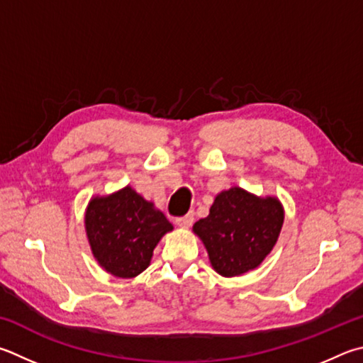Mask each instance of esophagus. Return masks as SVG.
<instances>
[{"instance_id": "34e87169", "label": "esophagus", "mask_w": 363, "mask_h": 363, "mask_svg": "<svg viewBox=\"0 0 363 363\" xmlns=\"http://www.w3.org/2000/svg\"><path fill=\"white\" fill-rule=\"evenodd\" d=\"M176 223H177V225H179V227H182V228L190 227V225H192V223H194V214L189 213V214L182 216V217H177Z\"/></svg>"}]
</instances>
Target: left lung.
Segmentation results:
<instances>
[{
	"instance_id": "8db88e82",
	"label": "left lung",
	"mask_w": 363,
	"mask_h": 363,
	"mask_svg": "<svg viewBox=\"0 0 363 363\" xmlns=\"http://www.w3.org/2000/svg\"><path fill=\"white\" fill-rule=\"evenodd\" d=\"M284 222V209L274 196H255L241 187L216 196L208 217L195 222L194 232L208 250L217 273L245 274L272 252Z\"/></svg>"
}]
</instances>
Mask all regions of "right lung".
Returning <instances> with one entry per match:
<instances>
[{
  "instance_id": "right-lung-1",
  "label": "right lung",
  "mask_w": 363,
  "mask_h": 363,
  "mask_svg": "<svg viewBox=\"0 0 363 363\" xmlns=\"http://www.w3.org/2000/svg\"><path fill=\"white\" fill-rule=\"evenodd\" d=\"M173 230L162 211L130 186L106 196H94L85 211L91 254L117 278H135L149 267L162 236Z\"/></svg>"
}]
</instances>
